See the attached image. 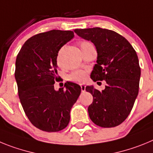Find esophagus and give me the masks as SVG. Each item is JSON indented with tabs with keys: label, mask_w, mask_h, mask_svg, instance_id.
I'll return each instance as SVG.
<instances>
[{
	"label": "esophagus",
	"mask_w": 153,
	"mask_h": 153,
	"mask_svg": "<svg viewBox=\"0 0 153 153\" xmlns=\"http://www.w3.org/2000/svg\"><path fill=\"white\" fill-rule=\"evenodd\" d=\"M80 87H81V90H82V92H84L85 90H86V86H85L84 84H81Z\"/></svg>",
	"instance_id": "34e87169"
}]
</instances>
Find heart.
<instances>
[{"label":"heart","mask_w":153,"mask_h":153,"mask_svg":"<svg viewBox=\"0 0 153 153\" xmlns=\"http://www.w3.org/2000/svg\"><path fill=\"white\" fill-rule=\"evenodd\" d=\"M79 46H80L81 51H83L84 50H86V48L92 47L93 45H92V44L90 42L86 41V40H83V41L80 42ZM60 52H61V51H59L57 57H56V61H57L58 64L60 63ZM86 77H87V72H86V71H85V70H76V71H74V72H73L72 74L69 76V79L73 81V82H75V83H83L85 82Z\"/></svg>","instance_id":"1"}]
</instances>
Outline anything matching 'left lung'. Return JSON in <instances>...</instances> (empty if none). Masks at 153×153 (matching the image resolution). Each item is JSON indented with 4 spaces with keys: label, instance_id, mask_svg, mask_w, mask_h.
<instances>
[{
    "label": "left lung",
    "instance_id": "1",
    "mask_svg": "<svg viewBox=\"0 0 153 153\" xmlns=\"http://www.w3.org/2000/svg\"><path fill=\"white\" fill-rule=\"evenodd\" d=\"M74 32L91 41L97 49V64L90 78L106 82L101 92L93 86L86 87L93 97L88 107L90 120L104 128L119 126L129 115L139 93L141 70L136 52L125 37L113 30L93 27Z\"/></svg>",
    "mask_w": 153,
    "mask_h": 153
}]
</instances>
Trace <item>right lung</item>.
Returning <instances> with one entry per match:
<instances>
[{
	"instance_id": "1",
	"label": "right lung",
	"mask_w": 153,
	"mask_h": 153,
	"mask_svg": "<svg viewBox=\"0 0 153 153\" xmlns=\"http://www.w3.org/2000/svg\"><path fill=\"white\" fill-rule=\"evenodd\" d=\"M70 30H53L28 39L17 54L15 79L24 113L35 127L58 132L67 126L70 110L81 93L72 82L55 90L58 80L56 57L64 44L74 38Z\"/></svg>"
}]
</instances>
